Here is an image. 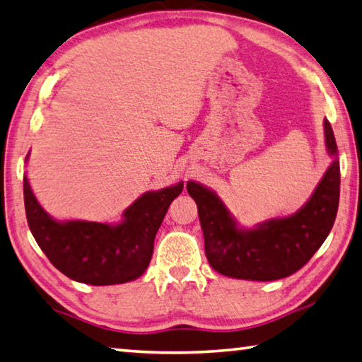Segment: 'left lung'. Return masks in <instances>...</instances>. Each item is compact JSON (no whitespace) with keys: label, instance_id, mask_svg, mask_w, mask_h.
Here are the masks:
<instances>
[{"label":"left lung","instance_id":"left-lung-1","mask_svg":"<svg viewBox=\"0 0 362 362\" xmlns=\"http://www.w3.org/2000/svg\"><path fill=\"white\" fill-rule=\"evenodd\" d=\"M325 137L329 154L337 156L328 119ZM187 192L199 208L204 252L217 272L245 281H277L301 269L329 235L339 206L340 167L337 159L331 163L296 214L268 221L255 230L238 228L223 203L200 184L189 181Z\"/></svg>","mask_w":362,"mask_h":362}]
</instances>
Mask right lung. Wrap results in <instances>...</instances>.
Masks as SVG:
<instances>
[{
	"mask_svg": "<svg viewBox=\"0 0 362 362\" xmlns=\"http://www.w3.org/2000/svg\"><path fill=\"white\" fill-rule=\"evenodd\" d=\"M184 184L143 194L124 211L119 225L57 222L40 208L23 178L26 221L34 240L54 268L90 285L124 284L140 277L153 257L154 238Z\"/></svg>",
	"mask_w": 362,
	"mask_h": 362,
	"instance_id": "obj_1",
	"label": "right lung"
}]
</instances>
